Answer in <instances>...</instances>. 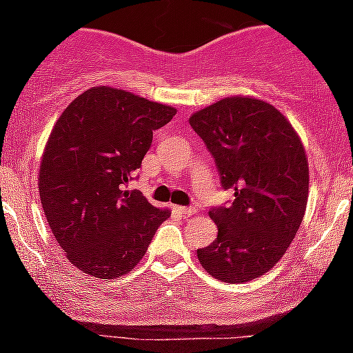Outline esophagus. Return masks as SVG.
I'll list each match as a JSON object with an SVG mask.
<instances>
[{
	"label": "esophagus",
	"mask_w": 353,
	"mask_h": 353,
	"mask_svg": "<svg viewBox=\"0 0 353 353\" xmlns=\"http://www.w3.org/2000/svg\"><path fill=\"white\" fill-rule=\"evenodd\" d=\"M174 212L188 219V216H193L196 213V208H193V206H174Z\"/></svg>",
	"instance_id": "1"
}]
</instances>
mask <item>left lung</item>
<instances>
[{
	"label": "left lung",
	"instance_id": "obj_1",
	"mask_svg": "<svg viewBox=\"0 0 353 353\" xmlns=\"http://www.w3.org/2000/svg\"><path fill=\"white\" fill-rule=\"evenodd\" d=\"M190 124L215 159L229 205L213 206L216 239L198 249L203 268L227 283L268 272L285 254L305 213L309 165L297 133L280 110L229 97L198 110Z\"/></svg>",
	"mask_w": 353,
	"mask_h": 353
}]
</instances>
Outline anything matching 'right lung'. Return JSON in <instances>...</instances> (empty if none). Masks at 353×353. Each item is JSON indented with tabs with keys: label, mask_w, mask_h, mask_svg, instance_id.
Returning <instances> with one entry per match:
<instances>
[{
	"label": "right lung",
	"mask_w": 353,
	"mask_h": 353,
	"mask_svg": "<svg viewBox=\"0 0 353 353\" xmlns=\"http://www.w3.org/2000/svg\"><path fill=\"white\" fill-rule=\"evenodd\" d=\"M174 116V108L131 92L94 87L56 121L42 155L39 193L56 241L78 270L104 280L126 275L170 216L126 186L154 131Z\"/></svg>",
	"instance_id": "1"
}]
</instances>
